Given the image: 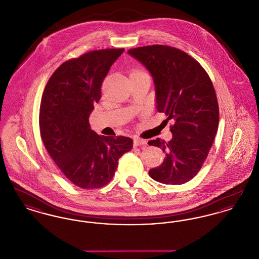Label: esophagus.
Segmentation results:
<instances>
[{"instance_id":"esophagus-1","label":"esophagus","mask_w":259,"mask_h":259,"mask_svg":"<svg viewBox=\"0 0 259 259\" xmlns=\"http://www.w3.org/2000/svg\"><path fill=\"white\" fill-rule=\"evenodd\" d=\"M146 145H147V141H145V140H141V139H136V140H134V146L135 147H139V146L145 147Z\"/></svg>"}]
</instances>
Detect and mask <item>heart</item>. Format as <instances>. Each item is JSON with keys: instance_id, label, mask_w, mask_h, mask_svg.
<instances>
[{"instance_id": "1", "label": "heart", "mask_w": 259, "mask_h": 259, "mask_svg": "<svg viewBox=\"0 0 259 259\" xmlns=\"http://www.w3.org/2000/svg\"><path fill=\"white\" fill-rule=\"evenodd\" d=\"M135 72H141V71H134V72H133V73H135Z\"/></svg>"}]
</instances>
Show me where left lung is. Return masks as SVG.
Here are the masks:
<instances>
[{
	"label": "left lung",
	"mask_w": 259,
	"mask_h": 259,
	"mask_svg": "<svg viewBox=\"0 0 259 259\" xmlns=\"http://www.w3.org/2000/svg\"><path fill=\"white\" fill-rule=\"evenodd\" d=\"M128 54L151 74L157 111L175 121L172 140L148 142L166 154L148 174L164 185H184L201 169L218 132L220 111L212 82L194 58L175 48L153 45Z\"/></svg>",
	"instance_id": "8db88e82"
}]
</instances>
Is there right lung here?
<instances>
[{
	"label": "right lung",
	"mask_w": 259,
	"mask_h": 259,
	"mask_svg": "<svg viewBox=\"0 0 259 259\" xmlns=\"http://www.w3.org/2000/svg\"><path fill=\"white\" fill-rule=\"evenodd\" d=\"M123 51L94 50L64 62L42 94L39 130L44 145L65 177L84 189L108 185L118 159L133 148L131 138L98 135L89 124L102 82Z\"/></svg>",
	"instance_id": "1"
}]
</instances>
